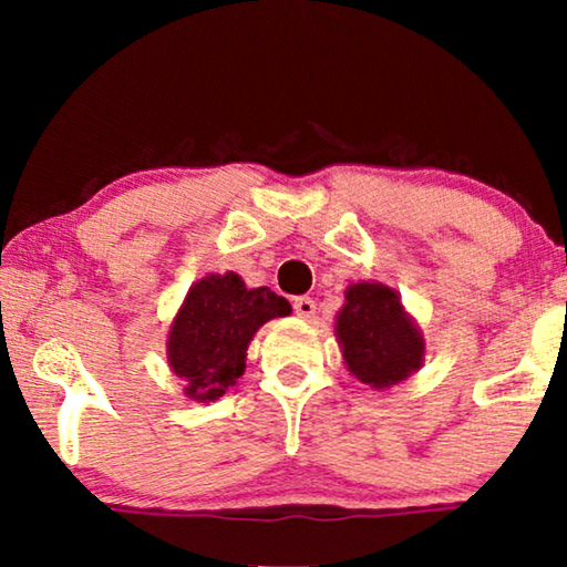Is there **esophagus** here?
Returning a JSON list of instances; mask_svg holds the SVG:
<instances>
[{"instance_id":"1","label":"esophagus","mask_w":567,"mask_h":567,"mask_svg":"<svg viewBox=\"0 0 567 567\" xmlns=\"http://www.w3.org/2000/svg\"><path fill=\"white\" fill-rule=\"evenodd\" d=\"M293 312H297L299 317H315V312H317L315 299L297 297V299H293Z\"/></svg>"}]
</instances>
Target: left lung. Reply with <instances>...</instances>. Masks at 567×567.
<instances>
[{"label":"left lung","instance_id":"left-lung-1","mask_svg":"<svg viewBox=\"0 0 567 567\" xmlns=\"http://www.w3.org/2000/svg\"><path fill=\"white\" fill-rule=\"evenodd\" d=\"M336 332L348 371L377 390L402 382L423 363L421 332L390 286H348Z\"/></svg>","mask_w":567,"mask_h":567}]
</instances>
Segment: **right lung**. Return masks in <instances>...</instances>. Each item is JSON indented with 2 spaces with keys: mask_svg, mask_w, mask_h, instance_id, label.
I'll list each match as a JSON object with an SVG mask.
<instances>
[{
  "mask_svg": "<svg viewBox=\"0 0 567 567\" xmlns=\"http://www.w3.org/2000/svg\"><path fill=\"white\" fill-rule=\"evenodd\" d=\"M291 312L268 286L247 289L237 274L206 276L190 286L167 338L169 367L190 400H216L243 377L247 346L262 322Z\"/></svg>",
  "mask_w": 567,
  "mask_h": 567,
  "instance_id": "obj_1",
  "label": "right lung"
}]
</instances>
